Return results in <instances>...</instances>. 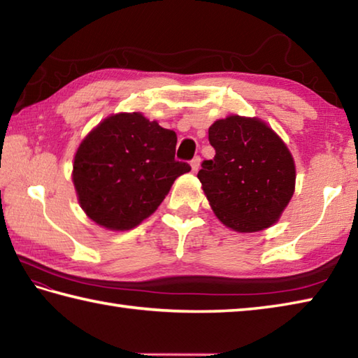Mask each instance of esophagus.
<instances>
[{
    "instance_id": "1",
    "label": "esophagus",
    "mask_w": 358,
    "mask_h": 358,
    "mask_svg": "<svg viewBox=\"0 0 358 358\" xmlns=\"http://www.w3.org/2000/svg\"><path fill=\"white\" fill-rule=\"evenodd\" d=\"M191 167H192V171H194V172H197V171H199V167H200V157H194V158H192V161H191Z\"/></svg>"
}]
</instances>
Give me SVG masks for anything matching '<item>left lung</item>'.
Segmentation results:
<instances>
[{"mask_svg":"<svg viewBox=\"0 0 358 358\" xmlns=\"http://www.w3.org/2000/svg\"><path fill=\"white\" fill-rule=\"evenodd\" d=\"M213 159L199 180L215 215L231 229L253 233L273 225L295 191V163L275 131L256 117L229 116L209 127Z\"/></svg>","mask_w":358,"mask_h":358,"instance_id":"8db88e82","label":"left lung"}]
</instances>
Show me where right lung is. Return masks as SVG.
<instances>
[{
	"label": "right lung",
	"mask_w": 358,
	"mask_h": 358,
	"mask_svg": "<svg viewBox=\"0 0 358 358\" xmlns=\"http://www.w3.org/2000/svg\"><path fill=\"white\" fill-rule=\"evenodd\" d=\"M177 135L139 113L105 119L83 139L73 181L80 206L99 225L124 231L155 213L191 166L175 159Z\"/></svg>",
	"instance_id": "right-lung-1"
}]
</instances>
